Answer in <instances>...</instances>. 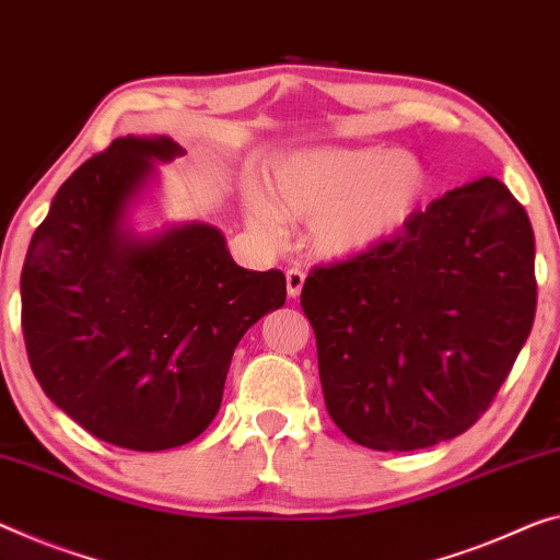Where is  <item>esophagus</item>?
Returning a JSON list of instances; mask_svg holds the SVG:
<instances>
[{
  "instance_id": "1",
  "label": "esophagus",
  "mask_w": 560,
  "mask_h": 560,
  "mask_svg": "<svg viewBox=\"0 0 560 560\" xmlns=\"http://www.w3.org/2000/svg\"><path fill=\"white\" fill-rule=\"evenodd\" d=\"M285 280H288V295L298 298L300 292H303V285H305V272L300 268H290L285 272Z\"/></svg>"
}]
</instances>
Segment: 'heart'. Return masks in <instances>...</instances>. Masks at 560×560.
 Returning a JSON list of instances; mask_svg holds the SVG:
<instances>
[{
	"label": "heart",
	"instance_id": "b5f03b06",
	"mask_svg": "<svg viewBox=\"0 0 560 560\" xmlns=\"http://www.w3.org/2000/svg\"><path fill=\"white\" fill-rule=\"evenodd\" d=\"M262 195L247 197V220L265 237H282V219L315 220V250L328 257L365 253L400 232L428 195V170L416 154L381 148H320L282 160Z\"/></svg>",
	"mask_w": 560,
	"mask_h": 560
}]
</instances>
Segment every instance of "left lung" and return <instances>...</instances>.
<instances>
[{
	"label": "left lung",
	"instance_id": "8db88e82",
	"mask_svg": "<svg viewBox=\"0 0 560 560\" xmlns=\"http://www.w3.org/2000/svg\"><path fill=\"white\" fill-rule=\"evenodd\" d=\"M536 298L530 220L495 177L455 187L385 243L310 270L300 305L335 425L373 451L466 433L528 340Z\"/></svg>",
	"mask_w": 560,
	"mask_h": 560
}]
</instances>
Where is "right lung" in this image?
Wrapping results in <instances>:
<instances>
[{
  "label": "right lung",
  "mask_w": 560,
  "mask_h": 560,
  "mask_svg": "<svg viewBox=\"0 0 560 560\" xmlns=\"http://www.w3.org/2000/svg\"><path fill=\"white\" fill-rule=\"evenodd\" d=\"M170 137H117L59 187L22 268V332L47 398L100 441L167 451L218 416L232 352L285 305V275L245 270L222 232L140 237L130 208Z\"/></svg>",
  "instance_id": "1"
}]
</instances>
